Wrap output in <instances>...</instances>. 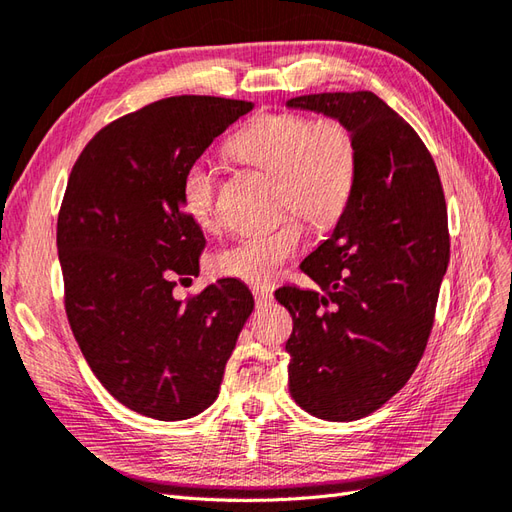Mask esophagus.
Here are the masks:
<instances>
[{
	"label": "esophagus",
	"instance_id": "esophagus-1",
	"mask_svg": "<svg viewBox=\"0 0 512 512\" xmlns=\"http://www.w3.org/2000/svg\"><path fill=\"white\" fill-rule=\"evenodd\" d=\"M254 298H256L258 306H263V304L271 302V291L269 289H254Z\"/></svg>",
	"mask_w": 512,
	"mask_h": 512
}]
</instances>
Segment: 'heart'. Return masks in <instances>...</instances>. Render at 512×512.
Listing matches in <instances>:
<instances>
[{"label": "heart", "instance_id": "1", "mask_svg": "<svg viewBox=\"0 0 512 512\" xmlns=\"http://www.w3.org/2000/svg\"><path fill=\"white\" fill-rule=\"evenodd\" d=\"M232 153L278 177L280 208H291L313 225H331L352 197L357 181V144L346 124L311 120L300 113H267L236 133ZM188 217L201 227L217 219V170L206 160L192 162L181 179ZM304 243V225L285 219L227 247L217 258L219 274L269 285Z\"/></svg>", "mask_w": 512, "mask_h": 512}]
</instances>
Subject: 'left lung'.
<instances>
[{
	"instance_id": "1",
	"label": "left lung",
	"mask_w": 512,
	"mask_h": 512,
	"mask_svg": "<svg viewBox=\"0 0 512 512\" xmlns=\"http://www.w3.org/2000/svg\"><path fill=\"white\" fill-rule=\"evenodd\" d=\"M287 107L339 120L357 144L348 208L302 263L320 289L276 291L293 317V401L344 423L388 403L423 357L449 265L447 203L427 146L379 96L311 94Z\"/></svg>"
}]
</instances>
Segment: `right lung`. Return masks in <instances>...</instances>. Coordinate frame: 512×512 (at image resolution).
<instances>
[{
  "instance_id": "1",
  "label": "right lung",
  "mask_w": 512,
  "mask_h": 512,
  "mask_svg": "<svg viewBox=\"0 0 512 512\" xmlns=\"http://www.w3.org/2000/svg\"><path fill=\"white\" fill-rule=\"evenodd\" d=\"M252 109L214 96L151 102L100 129L67 179L56 225L67 320L98 381L142 416L208 410L254 309L236 278L188 302L173 295L177 278L199 274L206 247L181 179Z\"/></svg>"
}]
</instances>
